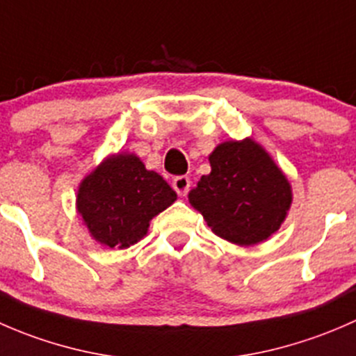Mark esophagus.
Returning a JSON list of instances; mask_svg holds the SVG:
<instances>
[{
	"mask_svg": "<svg viewBox=\"0 0 356 356\" xmlns=\"http://www.w3.org/2000/svg\"><path fill=\"white\" fill-rule=\"evenodd\" d=\"M172 188H174V191L177 193L179 196H186L188 195L189 188H191V181H189V177H186V175H177V177L172 179Z\"/></svg>",
	"mask_w": 356,
	"mask_h": 356,
	"instance_id": "esophagus-1",
	"label": "esophagus"
}]
</instances>
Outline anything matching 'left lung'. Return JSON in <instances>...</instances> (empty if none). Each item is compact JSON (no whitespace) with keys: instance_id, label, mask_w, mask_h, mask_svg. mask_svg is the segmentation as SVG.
<instances>
[{"instance_id":"8db88e82","label":"left lung","mask_w":356,"mask_h":356,"mask_svg":"<svg viewBox=\"0 0 356 356\" xmlns=\"http://www.w3.org/2000/svg\"><path fill=\"white\" fill-rule=\"evenodd\" d=\"M210 165L189 201L215 234L250 246L281 227L293 200L291 186L261 146L251 139L222 143Z\"/></svg>"}]
</instances>
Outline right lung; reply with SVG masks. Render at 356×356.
Instances as JSON below:
<instances>
[{"label": "right lung", "instance_id": "obj_1", "mask_svg": "<svg viewBox=\"0 0 356 356\" xmlns=\"http://www.w3.org/2000/svg\"><path fill=\"white\" fill-rule=\"evenodd\" d=\"M177 200L156 172L134 155L106 158L82 181L77 210L92 238L108 248H127L146 234L149 220Z\"/></svg>", "mask_w": 356, "mask_h": 356}]
</instances>
